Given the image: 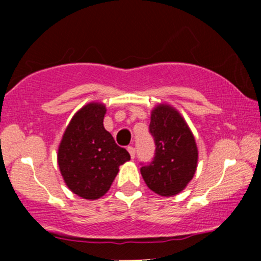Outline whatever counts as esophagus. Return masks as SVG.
<instances>
[{
  "label": "esophagus",
  "instance_id": "obj_1",
  "mask_svg": "<svg viewBox=\"0 0 261 261\" xmlns=\"http://www.w3.org/2000/svg\"><path fill=\"white\" fill-rule=\"evenodd\" d=\"M127 151H128V153H130L131 158H135V155H136V149H135V147H133V146H128Z\"/></svg>",
  "mask_w": 261,
  "mask_h": 261
}]
</instances>
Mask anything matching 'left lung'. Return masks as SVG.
Masks as SVG:
<instances>
[{"label":"left lung","instance_id":"8db88e82","mask_svg":"<svg viewBox=\"0 0 261 261\" xmlns=\"http://www.w3.org/2000/svg\"><path fill=\"white\" fill-rule=\"evenodd\" d=\"M149 134L155 151L149 163H141L143 180L158 195H176L195 174L197 148L193 134L169 106H158L152 112Z\"/></svg>","mask_w":261,"mask_h":261}]
</instances>
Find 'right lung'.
I'll list each match as a JSON object with an SVG mask.
<instances>
[{
    "instance_id": "obj_1",
    "label": "right lung",
    "mask_w": 261,
    "mask_h": 261,
    "mask_svg": "<svg viewBox=\"0 0 261 261\" xmlns=\"http://www.w3.org/2000/svg\"><path fill=\"white\" fill-rule=\"evenodd\" d=\"M103 104L91 103L73 116L59 147L61 175L70 190L83 199H99L109 190L119 166L130 160L104 128Z\"/></svg>"
}]
</instances>
